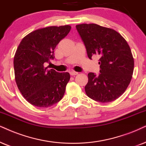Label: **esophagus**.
Here are the masks:
<instances>
[{"label": "esophagus", "mask_w": 146, "mask_h": 146, "mask_svg": "<svg viewBox=\"0 0 146 146\" xmlns=\"http://www.w3.org/2000/svg\"><path fill=\"white\" fill-rule=\"evenodd\" d=\"M70 74H71V75H72V76H75V75H77V74H78V73H77V72H75L74 71H72L70 72Z\"/></svg>", "instance_id": "34e87169"}]
</instances>
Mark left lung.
<instances>
[{"mask_svg":"<svg viewBox=\"0 0 146 146\" xmlns=\"http://www.w3.org/2000/svg\"><path fill=\"white\" fill-rule=\"evenodd\" d=\"M90 59H99L100 74L88 73L85 87L87 96L102 103L110 102L121 96L132 78L134 59L125 38L114 29L95 23L76 25Z\"/></svg>","mask_w":146,"mask_h":146,"instance_id":"left-lung-1","label":"left lung"}]
</instances>
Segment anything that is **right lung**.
I'll return each instance as SVG.
<instances>
[{"instance_id":"add662e5","label":"right lung","mask_w":146,"mask_h":146,"mask_svg":"<svg viewBox=\"0 0 146 146\" xmlns=\"http://www.w3.org/2000/svg\"><path fill=\"white\" fill-rule=\"evenodd\" d=\"M71 28L66 25L36 29L24 37L17 49L13 61L17 86L35 106L48 108L63 97L69 73L48 70L45 64L54 59V50Z\"/></svg>"}]
</instances>
